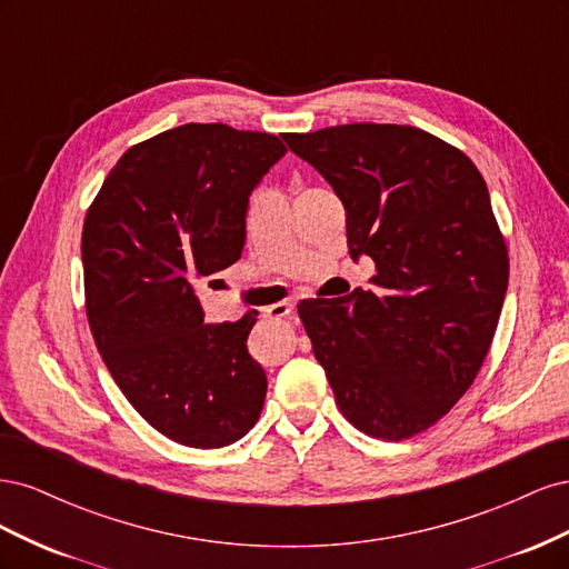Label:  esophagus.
Listing matches in <instances>:
<instances>
[{"instance_id": "obj_1", "label": "esophagus", "mask_w": 569, "mask_h": 569, "mask_svg": "<svg viewBox=\"0 0 569 569\" xmlns=\"http://www.w3.org/2000/svg\"><path fill=\"white\" fill-rule=\"evenodd\" d=\"M291 311H295V301L287 299L263 308V318H287Z\"/></svg>"}]
</instances>
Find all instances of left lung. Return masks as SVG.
<instances>
[{
    "label": "left lung",
    "instance_id": "1",
    "mask_svg": "<svg viewBox=\"0 0 569 569\" xmlns=\"http://www.w3.org/2000/svg\"><path fill=\"white\" fill-rule=\"evenodd\" d=\"M284 151L222 123L166 130L118 159L84 218L97 349L132 408L178 443L220 449L261 416L268 380L247 351L258 313L206 322L192 280L239 261L249 197Z\"/></svg>",
    "mask_w": 569,
    "mask_h": 569
}]
</instances>
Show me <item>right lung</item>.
I'll return each mask as SVG.
<instances>
[{
  "instance_id": "obj_1",
  "label": "right lung",
  "mask_w": 569,
  "mask_h": 569,
  "mask_svg": "<svg viewBox=\"0 0 569 569\" xmlns=\"http://www.w3.org/2000/svg\"><path fill=\"white\" fill-rule=\"evenodd\" d=\"M282 140L341 199L353 261L377 266L375 291L299 303L337 406L370 437H416L470 389L503 308L508 249L487 182L462 151L410 126Z\"/></svg>"
}]
</instances>
